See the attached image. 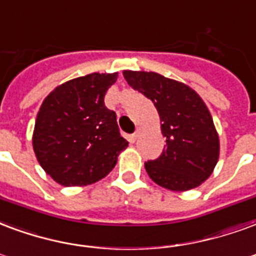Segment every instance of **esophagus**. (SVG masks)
I'll list each match as a JSON object with an SVG mask.
<instances>
[{
	"instance_id": "esophagus-1",
	"label": "esophagus",
	"mask_w": 256,
	"mask_h": 256,
	"mask_svg": "<svg viewBox=\"0 0 256 256\" xmlns=\"http://www.w3.org/2000/svg\"><path fill=\"white\" fill-rule=\"evenodd\" d=\"M137 138H138V133H134L128 137V141H130V142H136V141H137Z\"/></svg>"
}]
</instances>
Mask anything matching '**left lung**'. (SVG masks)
<instances>
[{
    "instance_id": "1",
    "label": "left lung",
    "mask_w": 256,
    "mask_h": 256,
    "mask_svg": "<svg viewBox=\"0 0 256 256\" xmlns=\"http://www.w3.org/2000/svg\"><path fill=\"white\" fill-rule=\"evenodd\" d=\"M123 77L152 100L162 120L166 144L160 157L145 162L148 175L172 191L200 186L220 156L218 134L204 100L188 85L154 72L124 70Z\"/></svg>"
}]
</instances>
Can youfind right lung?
Segmentation results:
<instances>
[{"label": "right lung", "instance_id": "obj_1", "mask_svg": "<svg viewBox=\"0 0 256 256\" xmlns=\"http://www.w3.org/2000/svg\"><path fill=\"white\" fill-rule=\"evenodd\" d=\"M118 73H92L66 81L43 100L32 145L42 168L62 186L103 179L128 142L104 96Z\"/></svg>", "mask_w": 256, "mask_h": 256}]
</instances>
